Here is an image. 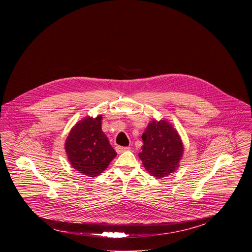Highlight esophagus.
Listing matches in <instances>:
<instances>
[{
    "mask_svg": "<svg viewBox=\"0 0 252 252\" xmlns=\"http://www.w3.org/2000/svg\"><path fill=\"white\" fill-rule=\"evenodd\" d=\"M115 149H116V151H117V153H123V152H125V151H128V150H130V147H127V146H120V145H117L116 147H115Z\"/></svg>",
    "mask_w": 252,
    "mask_h": 252,
    "instance_id": "1",
    "label": "esophagus"
}]
</instances>
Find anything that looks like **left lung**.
Here are the masks:
<instances>
[{"label": "left lung", "instance_id": "obj_1", "mask_svg": "<svg viewBox=\"0 0 252 252\" xmlns=\"http://www.w3.org/2000/svg\"><path fill=\"white\" fill-rule=\"evenodd\" d=\"M142 139L144 145L139 158L150 175L162 179L178 170L184 146L172 124L164 119H153L147 125Z\"/></svg>", "mask_w": 252, "mask_h": 252}]
</instances>
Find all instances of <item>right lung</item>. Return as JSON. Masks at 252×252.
<instances>
[{"instance_id":"right-lung-1","label":"right lung","mask_w":252,"mask_h":252,"mask_svg":"<svg viewBox=\"0 0 252 252\" xmlns=\"http://www.w3.org/2000/svg\"><path fill=\"white\" fill-rule=\"evenodd\" d=\"M64 146L72 167L91 178L103 173L117 155L102 130V115L86 116L77 122Z\"/></svg>"}]
</instances>
